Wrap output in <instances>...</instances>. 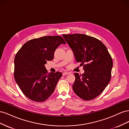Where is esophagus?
Listing matches in <instances>:
<instances>
[{"label": "esophagus", "mask_w": 129, "mask_h": 129, "mask_svg": "<svg viewBox=\"0 0 129 129\" xmlns=\"http://www.w3.org/2000/svg\"><path fill=\"white\" fill-rule=\"evenodd\" d=\"M69 73H68V72H63V74H63V75H68V74H69Z\"/></svg>", "instance_id": "1"}]
</instances>
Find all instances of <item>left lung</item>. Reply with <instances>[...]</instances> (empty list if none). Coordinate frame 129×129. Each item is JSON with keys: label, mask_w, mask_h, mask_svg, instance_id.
Listing matches in <instances>:
<instances>
[{"label": "left lung", "mask_w": 129, "mask_h": 129, "mask_svg": "<svg viewBox=\"0 0 129 129\" xmlns=\"http://www.w3.org/2000/svg\"><path fill=\"white\" fill-rule=\"evenodd\" d=\"M84 73H75L73 90L81 99L91 100L102 93L111 79L113 62L107 48L97 39L82 34H63Z\"/></svg>", "instance_id": "8db88e82"}]
</instances>
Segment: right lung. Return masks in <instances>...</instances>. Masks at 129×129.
<instances>
[{"label": "right lung", "instance_id": "add662e5", "mask_svg": "<svg viewBox=\"0 0 129 129\" xmlns=\"http://www.w3.org/2000/svg\"><path fill=\"white\" fill-rule=\"evenodd\" d=\"M60 36H45L26 42L14 58V77L23 93L30 100L41 102L53 93L62 76L59 72L48 73L45 64L54 58L61 44Z\"/></svg>", "mask_w": 129, "mask_h": 129}]
</instances>
